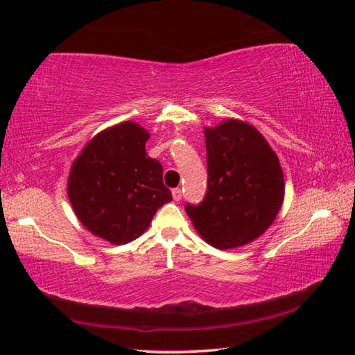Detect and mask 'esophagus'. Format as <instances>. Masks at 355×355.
<instances>
[{
	"label": "esophagus",
	"instance_id": "1",
	"mask_svg": "<svg viewBox=\"0 0 355 355\" xmlns=\"http://www.w3.org/2000/svg\"><path fill=\"white\" fill-rule=\"evenodd\" d=\"M172 197H173V200H175V202L182 200V189H180V188L172 189Z\"/></svg>",
	"mask_w": 355,
	"mask_h": 355
}]
</instances>
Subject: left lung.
<instances>
[{
	"instance_id": "left-lung-1",
	"label": "left lung",
	"mask_w": 355,
	"mask_h": 355,
	"mask_svg": "<svg viewBox=\"0 0 355 355\" xmlns=\"http://www.w3.org/2000/svg\"><path fill=\"white\" fill-rule=\"evenodd\" d=\"M208 186L186 203L196 230L216 249L252 243L272 224L285 196L277 155L252 125L228 119L205 128Z\"/></svg>"
}]
</instances>
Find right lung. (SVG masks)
<instances>
[{
  "label": "right lung",
  "instance_id": "1",
  "mask_svg": "<svg viewBox=\"0 0 355 355\" xmlns=\"http://www.w3.org/2000/svg\"><path fill=\"white\" fill-rule=\"evenodd\" d=\"M148 133L135 122L101 131L71 166L67 191L81 224L111 244L141 236L172 200L163 166L146 153Z\"/></svg>",
  "mask_w": 355,
  "mask_h": 355
}]
</instances>
